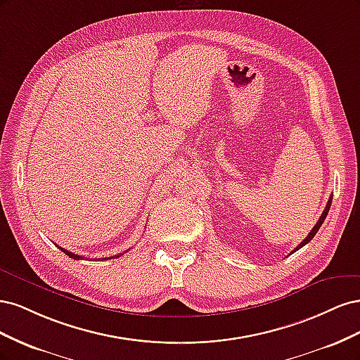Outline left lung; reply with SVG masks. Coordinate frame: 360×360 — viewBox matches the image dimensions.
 <instances>
[{
	"mask_svg": "<svg viewBox=\"0 0 360 360\" xmlns=\"http://www.w3.org/2000/svg\"><path fill=\"white\" fill-rule=\"evenodd\" d=\"M330 204H332V195H330V198H329V201H328V204H326V209H324V212L321 213V216H320V219L317 221V224H315L314 225V228H312V230H311V233L307 236V238H304V240L296 248V249H294L292 250V252H296V250H299L302 246H304V245H307V243H309L311 240H312V238H314V236L315 234H317V231L320 230V226L323 225V222H324V219H326V216H328V213H329V209H330ZM291 252V254H292Z\"/></svg>",
	"mask_w": 360,
	"mask_h": 360,
	"instance_id": "1",
	"label": "left lung"
}]
</instances>
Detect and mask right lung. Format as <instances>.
<instances>
[{"mask_svg":"<svg viewBox=\"0 0 360 360\" xmlns=\"http://www.w3.org/2000/svg\"><path fill=\"white\" fill-rule=\"evenodd\" d=\"M60 248V246H58ZM64 254L66 255H69L70 258H73V259H82L84 257H81V255H76V254H73V252H70V250H66V249H63V248H60ZM123 254H120V255H114V258H117V257H122ZM110 259H111V257H110Z\"/></svg>","mask_w":360,"mask_h":360,"instance_id":"obj_1","label":"right lung"}]
</instances>
